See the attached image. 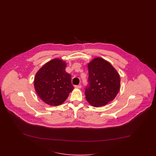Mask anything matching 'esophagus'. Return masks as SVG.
Returning a JSON list of instances; mask_svg holds the SVG:
<instances>
[{"label": "esophagus", "mask_w": 156, "mask_h": 156, "mask_svg": "<svg viewBox=\"0 0 156 156\" xmlns=\"http://www.w3.org/2000/svg\"><path fill=\"white\" fill-rule=\"evenodd\" d=\"M74 87H75L76 88V89H80L81 87H82V86H81V85L80 84V85H75Z\"/></svg>", "instance_id": "obj_1"}]
</instances>
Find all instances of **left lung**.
I'll use <instances>...</instances> for the list:
<instances>
[{
	"label": "left lung",
	"instance_id": "1",
	"mask_svg": "<svg viewBox=\"0 0 156 156\" xmlns=\"http://www.w3.org/2000/svg\"><path fill=\"white\" fill-rule=\"evenodd\" d=\"M88 71L85 93L87 102L98 108L112 101L120 87V77L113 66L103 58H95L88 64Z\"/></svg>",
	"mask_w": 156,
	"mask_h": 156
}]
</instances>
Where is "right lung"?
Wrapping results in <instances>:
<instances>
[{
  "label": "right lung",
  "instance_id": "right-lung-1",
  "mask_svg": "<svg viewBox=\"0 0 156 156\" xmlns=\"http://www.w3.org/2000/svg\"><path fill=\"white\" fill-rule=\"evenodd\" d=\"M66 63L58 58L48 62L37 73L34 87L46 104L58 106L63 103L74 89L71 76L65 71Z\"/></svg>",
  "mask_w": 156,
  "mask_h": 156
}]
</instances>
